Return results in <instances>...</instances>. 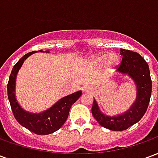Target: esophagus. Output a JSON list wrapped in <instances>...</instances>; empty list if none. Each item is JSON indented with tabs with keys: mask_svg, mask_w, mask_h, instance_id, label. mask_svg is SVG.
I'll return each mask as SVG.
<instances>
[{
	"mask_svg": "<svg viewBox=\"0 0 158 158\" xmlns=\"http://www.w3.org/2000/svg\"><path fill=\"white\" fill-rule=\"evenodd\" d=\"M82 90L84 92H89V91H90V87H89V85L83 86Z\"/></svg>",
	"mask_w": 158,
	"mask_h": 158,
	"instance_id": "obj_1",
	"label": "esophagus"
}]
</instances>
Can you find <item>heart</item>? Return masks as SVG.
I'll return each instance as SVG.
<instances>
[{
    "instance_id": "b5f03b06",
    "label": "heart",
    "mask_w": 158,
    "mask_h": 158,
    "mask_svg": "<svg viewBox=\"0 0 158 158\" xmlns=\"http://www.w3.org/2000/svg\"><path fill=\"white\" fill-rule=\"evenodd\" d=\"M118 56L116 54H107V53H101L96 56H93L89 58V63L96 67L106 64L109 67H114L118 63Z\"/></svg>"
}]
</instances>
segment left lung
<instances>
[{
	"mask_svg": "<svg viewBox=\"0 0 158 158\" xmlns=\"http://www.w3.org/2000/svg\"><path fill=\"white\" fill-rule=\"evenodd\" d=\"M123 56L121 64L117 72L128 75L132 79L136 88V99L126 112L114 116L103 113L94 99L91 113L101 125L113 131L125 130L139 122L146 113L152 95V79L149 66L141 56L129 50L120 49Z\"/></svg>",
	"mask_w": 158,
	"mask_h": 158,
	"instance_id": "8db88e82",
	"label": "left lung"
}]
</instances>
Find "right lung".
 <instances>
[{
  "label": "right lung",
  "instance_id": "add662e5",
  "mask_svg": "<svg viewBox=\"0 0 158 158\" xmlns=\"http://www.w3.org/2000/svg\"><path fill=\"white\" fill-rule=\"evenodd\" d=\"M37 52H45L42 50L29 52L23 56L22 58L19 59V62L14 65L7 84V96L16 120L23 127L28 129L31 132L40 135H45L58 130L64 124L69 117V110L73 104L81 96L82 91L79 90L71 95L62 97L53 106L41 113H30L23 109L19 105L16 98L15 89L17 74L26 59ZM45 52L50 53V51L46 50Z\"/></svg>",
  "mask_w": 158,
  "mask_h": 158
}]
</instances>
